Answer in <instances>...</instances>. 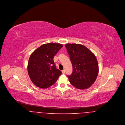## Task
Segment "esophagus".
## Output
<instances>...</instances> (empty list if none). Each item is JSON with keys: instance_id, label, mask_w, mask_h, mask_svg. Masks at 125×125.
Instances as JSON below:
<instances>
[{"instance_id": "1", "label": "esophagus", "mask_w": 125, "mask_h": 125, "mask_svg": "<svg viewBox=\"0 0 125 125\" xmlns=\"http://www.w3.org/2000/svg\"><path fill=\"white\" fill-rule=\"evenodd\" d=\"M62 73H65V70H63L62 71Z\"/></svg>"}]
</instances>
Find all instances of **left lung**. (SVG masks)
Here are the masks:
<instances>
[{"instance_id":"1","label":"left lung","mask_w":125,"mask_h":125,"mask_svg":"<svg viewBox=\"0 0 125 125\" xmlns=\"http://www.w3.org/2000/svg\"><path fill=\"white\" fill-rule=\"evenodd\" d=\"M65 47L73 66V73L68 75L70 83L78 89H87L94 83L98 74L96 56L83 45L69 43Z\"/></svg>"}]
</instances>
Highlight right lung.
<instances>
[{
	"label": "right lung",
	"instance_id": "obj_1",
	"mask_svg": "<svg viewBox=\"0 0 125 125\" xmlns=\"http://www.w3.org/2000/svg\"><path fill=\"white\" fill-rule=\"evenodd\" d=\"M62 47L59 43L45 44L31 54L28 62V73L36 86L47 89L57 81L62 72L56 68L53 58Z\"/></svg>",
	"mask_w": 125,
	"mask_h": 125
}]
</instances>
